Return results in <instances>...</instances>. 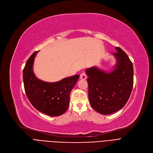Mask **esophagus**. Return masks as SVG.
I'll use <instances>...</instances> for the list:
<instances>
[{
  "mask_svg": "<svg viewBox=\"0 0 153 153\" xmlns=\"http://www.w3.org/2000/svg\"><path fill=\"white\" fill-rule=\"evenodd\" d=\"M79 78H80V79H86V78H87L86 74L85 72L82 73V74H80Z\"/></svg>",
  "mask_w": 153,
  "mask_h": 153,
  "instance_id": "1",
  "label": "esophagus"
}]
</instances>
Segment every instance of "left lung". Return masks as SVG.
<instances>
[{
    "label": "left lung",
    "instance_id": "left-lung-1",
    "mask_svg": "<svg viewBox=\"0 0 153 153\" xmlns=\"http://www.w3.org/2000/svg\"><path fill=\"white\" fill-rule=\"evenodd\" d=\"M113 53L117 60L112 71H105L93 67L86 70L88 76L89 103L97 112L109 115L125 105L133 85V68L128 56L120 48Z\"/></svg>",
    "mask_w": 153,
    "mask_h": 153
}]
</instances>
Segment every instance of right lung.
Wrapping results in <instances>:
<instances>
[{
    "label": "right lung",
    "mask_w": 153,
    "mask_h": 153,
    "mask_svg": "<svg viewBox=\"0 0 153 153\" xmlns=\"http://www.w3.org/2000/svg\"><path fill=\"white\" fill-rule=\"evenodd\" d=\"M38 51L27 60L23 69L25 91L31 104L38 111L50 116L64 114L70 103V94L79 75L65 78L54 83L45 82L35 76L33 65Z\"/></svg>",
    "instance_id": "1"
}]
</instances>
